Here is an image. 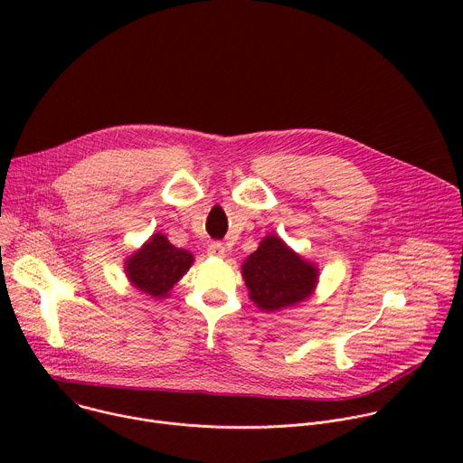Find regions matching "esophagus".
Listing matches in <instances>:
<instances>
[{
	"label": "esophagus",
	"mask_w": 463,
	"mask_h": 463,
	"mask_svg": "<svg viewBox=\"0 0 463 463\" xmlns=\"http://www.w3.org/2000/svg\"><path fill=\"white\" fill-rule=\"evenodd\" d=\"M209 254L211 256H216V258H223L225 256V247L222 241H213L209 245Z\"/></svg>",
	"instance_id": "34e87169"
}]
</instances>
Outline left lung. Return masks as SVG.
Listing matches in <instances>:
<instances>
[{
  "instance_id": "left-lung-1",
  "label": "left lung",
  "mask_w": 463,
  "mask_h": 463,
  "mask_svg": "<svg viewBox=\"0 0 463 463\" xmlns=\"http://www.w3.org/2000/svg\"><path fill=\"white\" fill-rule=\"evenodd\" d=\"M241 275L249 298L263 311H279L313 295L318 269L291 250L279 236L263 238L243 261Z\"/></svg>"
}]
</instances>
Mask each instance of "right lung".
I'll return each instance as SVG.
<instances>
[{
	"label": "right lung",
	"instance_id": "right-lung-1",
	"mask_svg": "<svg viewBox=\"0 0 463 463\" xmlns=\"http://www.w3.org/2000/svg\"><path fill=\"white\" fill-rule=\"evenodd\" d=\"M192 261V252L172 245L166 236L157 232L124 261V273L143 295L165 298L190 269Z\"/></svg>",
	"mask_w": 463,
	"mask_h": 463
}]
</instances>
